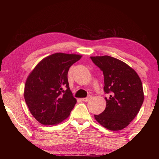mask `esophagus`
Wrapping results in <instances>:
<instances>
[{
  "mask_svg": "<svg viewBox=\"0 0 159 159\" xmlns=\"http://www.w3.org/2000/svg\"><path fill=\"white\" fill-rule=\"evenodd\" d=\"M91 98H92V96L91 95H89V96H88L87 98H82V101H83V102H88L90 100V99H91Z\"/></svg>",
  "mask_w": 159,
  "mask_h": 159,
  "instance_id": "esophagus-1",
  "label": "esophagus"
}]
</instances>
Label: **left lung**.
<instances>
[{
    "label": "left lung",
    "instance_id": "1",
    "mask_svg": "<svg viewBox=\"0 0 159 159\" xmlns=\"http://www.w3.org/2000/svg\"><path fill=\"white\" fill-rule=\"evenodd\" d=\"M104 74L107 105L104 111L95 115V120L110 130H120L138 115L144 102L140 78L127 64L108 55L90 57Z\"/></svg>",
    "mask_w": 159,
    "mask_h": 159
}]
</instances>
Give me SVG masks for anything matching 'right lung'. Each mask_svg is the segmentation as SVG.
I'll return each mask as SVG.
<instances>
[{
  "mask_svg": "<svg viewBox=\"0 0 159 159\" xmlns=\"http://www.w3.org/2000/svg\"><path fill=\"white\" fill-rule=\"evenodd\" d=\"M82 56L55 53L45 57L29 74L25 99L31 114L43 125H57L69 117L76 103L70 90L69 69Z\"/></svg>",
  "mask_w": 159,
  "mask_h": 159,
  "instance_id": "add662e5",
  "label": "right lung"
}]
</instances>
